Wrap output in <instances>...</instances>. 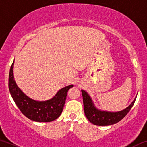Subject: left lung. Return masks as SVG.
<instances>
[{
  "mask_svg": "<svg viewBox=\"0 0 147 147\" xmlns=\"http://www.w3.org/2000/svg\"><path fill=\"white\" fill-rule=\"evenodd\" d=\"M82 96H83L84 109V114L86 118L91 123L94 125L100 126H105V125H113L118 123L122 119H123L127 114L130 110L135 102L136 98L133 100L131 104L125 109L121 110L119 112H107L98 109L95 106L94 103L92 100L91 98L84 90H82Z\"/></svg>",
  "mask_w": 147,
  "mask_h": 147,
  "instance_id": "obj_1",
  "label": "left lung"
}]
</instances>
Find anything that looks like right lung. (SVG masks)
I'll return each mask as SVG.
<instances>
[{
    "label": "right lung",
    "instance_id": "right-lung-1",
    "mask_svg": "<svg viewBox=\"0 0 147 147\" xmlns=\"http://www.w3.org/2000/svg\"><path fill=\"white\" fill-rule=\"evenodd\" d=\"M14 62L9 70L8 86L12 99L22 114L36 122H51L59 118L63 109L67 91L74 85L62 88L47 100H35L27 96L16 84L13 74Z\"/></svg>",
    "mask_w": 147,
    "mask_h": 147
}]
</instances>
